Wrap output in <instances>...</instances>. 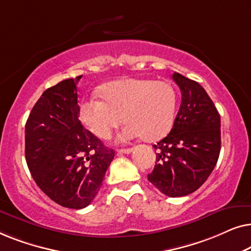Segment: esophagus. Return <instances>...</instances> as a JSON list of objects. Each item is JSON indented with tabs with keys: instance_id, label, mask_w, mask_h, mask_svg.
<instances>
[{
	"instance_id": "1",
	"label": "esophagus",
	"mask_w": 251,
	"mask_h": 251,
	"mask_svg": "<svg viewBox=\"0 0 251 251\" xmlns=\"http://www.w3.org/2000/svg\"><path fill=\"white\" fill-rule=\"evenodd\" d=\"M132 152V149H121L118 150V154H130Z\"/></svg>"
}]
</instances>
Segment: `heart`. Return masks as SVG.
<instances>
[{
	"label": "heart",
	"mask_w": 251,
	"mask_h": 251,
	"mask_svg": "<svg viewBox=\"0 0 251 251\" xmlns=\"http://www.w3.org/2000/svg\"><path fill=\"white\" fill-rule=\"evenodd\" d=\"M104 99L91 95L82 99L80 118L88 129L106 139L123 122L126 126L118 140L129 142L142 136L147 142L170 131L177 109L173 85L150 78H122L102 85Z\"/></svg>",
	"instance_id": "heart-1"
}]
</instances>
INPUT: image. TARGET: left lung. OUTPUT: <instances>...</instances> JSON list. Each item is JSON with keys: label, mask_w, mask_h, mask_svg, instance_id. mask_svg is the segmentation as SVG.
I'll return each mask as SVG.
<instances>
[{"label": "left lung", "mask_w": 251, "mask_h": 251, "mask_svg": "<svg viewBox=\"0 0 251 251\" xmlns=\"http://www.w3.org/2000/svg\"><path fill=\"white\" fill-rule=\"evenodd\" d=\"M181 92L169 135L156 145V162L147 178L170 198L197 191L214 170L221 152V116L198 82L174 73Z\"/></svg>", "instance_id": "obj_1"}]
</instances>
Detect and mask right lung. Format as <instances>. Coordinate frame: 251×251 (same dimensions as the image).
Segmentation results:
<instances>
[{
    "label": "right lung",
    "instance_id": "1",
    "mask_svg": "<svg viewBox=\"0 0 251 251\" xmlns=\"http://www.w3.org/2000/svg\"><path fill=\"white\" fill-rule=\"evenodd\" d=\"M81 77L47 89L25 126V156L34 180L51 200L71 209L91 203L114 157L78 120Z\"/></svg>",
    "mask_w": 251,
    "mask_h": 251
}]
</instances>
